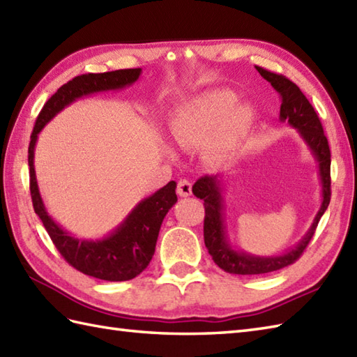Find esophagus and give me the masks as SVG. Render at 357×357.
Here are the masks:
<instances>
[{
  "instance_id": "esophagus-1",
  "label": "esophagus",
  "mask_w": 357,
  "mask_h": 357,
  "mask_svg": "<svg viewBox=\"0 0 357 357\" xmlns=\"http://www.w3.org/2000/svg\"><path fill=\"white\" fill-rule=\"evenodd\" d=\"M177 194H178L180 197H189V195H191V194H192V185H191V181L186 180V178L180 180L178 185H177Z\"/></svg>"
}]
</instances>
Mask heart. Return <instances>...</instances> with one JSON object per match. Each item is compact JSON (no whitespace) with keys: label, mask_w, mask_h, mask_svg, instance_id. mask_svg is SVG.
Instances as JSON below:
<instances>
[{"label":"heart","mask_w":357,"mask_h":357,"mask_svg":"<svg viewBox=\"0 0 357 357\" xmlns=\"http://www.w3.org/2000/svg\"><path fill=\"white\" fill-rule=\"evenodd\" d=\"M234 100V93L221 90L189 102L174 121L171 128L174 144L180 148H195L206 141L203 146L206 160L212 165L227 162L243 144L253 122L250 107L240 104L231 107Z\"/></svg>","instance_id":"b5f03b06"}]
</instances>
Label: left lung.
Here are the masks:
<instances>
[{"mask_svg": "<svg viewBox=\"0 0 357 357\" xmlns=\"http://www.w3.org/2000/svg\"><path fill=\"white\" fill-rule=\"evenodd\" d=\"M258 73L263 76L267 82H271L273 89L281 96V109L280 121L287 122L293 128L298 130L299 136L307 144L314 160L318 162L319 180L322 186V202L321 208L316 213L313 223L307 234L303 236L295 248L287 250L282 255L273 257H257L245 253L243 250H236L231 245L227 238V231L225 225V203H223V178L220 176H204L195 181L192 186V192L197 199L204 203V244L208 248L209 255L213 263L220 268H223L227 273L234 275H263L280 271L282 267H287L303 255V252L313 238L316 226H318L324 212L327 211L330 204V148L328 140L324 134L322 125L318 114L310 102L304 96V93L299 90L296 84H293L290 79L282 75L272 73V71L257 67Z\"/></svg>", "mask_w": 357, "mask_h": 357, "instance_id": "1", "label": "left lung"}]
</instances>
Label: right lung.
<instances>
[{
	"label": "right lung",
	"mask_w": 357,
	"mask_h": 357,
	"mask_svg": "<svg viewBox=\"0 0 357 357\" xmlns=\"http://www.w3.org/2000/svg\"><path fill=\"white\" fill-rule=\"evenodd\" d=\"M140 73L142 68H126L76 76L45 102L30 136V194L35 212L67 263L79 272L104 281H128L136 278L148 267L154 255L162 221L177 203V183L169 181L157 192L137 203L122 223L104 238L79 240L62 229L45 209L35 174V146L38 134L67 105L93 93L122 90L136 82Z\"/></svg>",
	"instance_id": "obj_1"
}]
</instances>
